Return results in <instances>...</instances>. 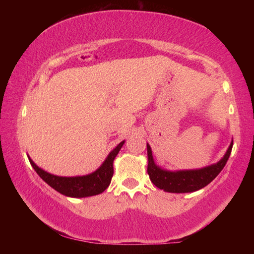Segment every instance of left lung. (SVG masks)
<instances>
[{
  "label": "left lung",
  "mask_w": 254,
  "mask_h": 254,
  "mask_svg": "<svg viewBox=\"0 0 254 254\" xmlns=\"http://www.w3.org/2000/svg\"><path fill=\"white\" fill-rule=\"evenodd\" d=\"M233 147V140L230 144L229 149L225 152L220 161L213 165L204 167L199 169H189V170H176L170 171L162 169L161 167L156 165L153 160L152 151L150 145L147 143L148 150V175L150 180L153 183L154 186L163 189L168 192H192L205 186L215 179V177L221 173L224 168Z\"/></svg>",
  "instance_id": "left-lung-1"
}]
</instances>
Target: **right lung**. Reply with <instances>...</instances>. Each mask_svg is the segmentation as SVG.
I'll return each instance as SVG.
<instances>
[{
  "mask_svg": "<svg viewBox=\"0 0 254 254\" xmlns=\"http://www.w3.org/2000/svg\"><path fill=\"white\" fill-rule=\"evenodd\" d=\"M126 141L120 142L106 157L104 162L101 167L96 169L94 173L85 175V176H75V177H62V176H56L50 173H47L40 167H38L29 158V161L36 170V173L40 176V178L57 190L60 194L67 197H74V198H83V197H89L94 195H98L105 190L110 186L111 179L113 177V161L115 157L118 156L120 150Z\"/></svg>",
  "mask_w": 254,
  "mask_h": 254,
  "instance_id": "add662e5",
  "label": "right lung"
}]
</instances>
